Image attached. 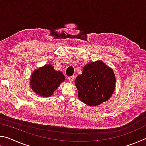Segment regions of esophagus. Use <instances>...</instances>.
Returning a JSON list of instances; mask_svg holds the SVG:
<instances>
[{
	"label": "esophagus",
	"instance_id": "34e87169",
	"mask_svg": "<svg viewBox=\"0 0 146 146\" xmlns=\"http://www.w3.org/2000/svg\"><path fill=\"white\" fill-rule=\"evenodd\" d=\"M74 79H75V76L73 75V76H69L68 77V80L70 81V82H73L74 80Z\"/></svg>",
	"mask_w": 146,
	"mask_h": 146
}]
</instances>
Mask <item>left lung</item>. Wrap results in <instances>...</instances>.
I'll return each instance as SVG.
<instances>
[{
	"label": "left lung",
	"instance_id": "obj_1",
	"mask_svg": "<svg viewBox=\"0 0 146 146\" xmlns=\"http://www.w3.org/2000/svg\"><path fill=\"white\" fill-rule=\"evenodd\" d=\"M115 82L113 70L103 62L98 60L86 64L82 73L75 80L78 98L89 106L100 105L111 97Z\"/></svg>",
	"mask_w": 146,
	"mask_h": 146
}]
</instances>
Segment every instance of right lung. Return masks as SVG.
Masks as SVG:
<instances>
[{
  "mask_svg": "<svg viewBox=\"0 0 146 146\" xmlns=\"http://www.w3.org/2000/svg\"><path fill=\"white\" fill-rule=\"evenodd\" d=\"M65 80L61 71L54 70L53 66L46 64L35 70L30 79V86L33 91L40 97H48Z\"/></svg>",
  "mask_w": 146,
  "mask_h": 146,
  "instance_id": "1",
  "label": "right lung"
}]
</instances>
